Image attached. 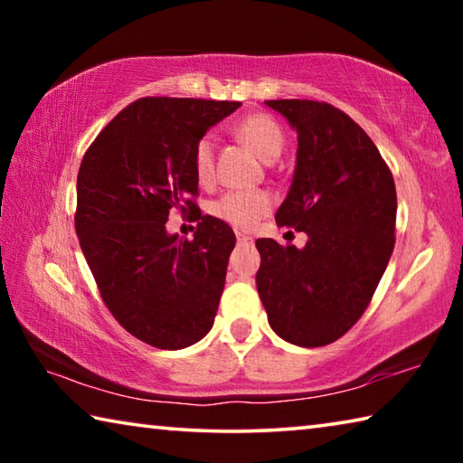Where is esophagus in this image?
Listing matches in <instances>:
<instances>
[{
	"instance_id": "1",
	"label": "esophagus",
	"mask_w": 463,
	"mask_h": 463,
	"mask_svg": "<svg viewBox=\"0 0 463 463\" xmlns=\"http://www.w3.org/2000/svg\"><path fill=\"white\" fill-rule=\"evenodd\" d=\"M237 241L241 245H250V242H253V239H250L249 234H242V232H237Z\"/></svg>"
}]
</instances>
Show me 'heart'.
<instances>
[{
    "label": "heart",
    "instance_id": "b5f03b06",
    "mask_svg": "<svg viewBox=\"0 0 463 463\" xmlns=\"http://www.w3.org/2000/svg\"><path fill=\"white\" fill-rule=\"evenodd\" d=\"M237 137H241L253 151L265 161L278 159L284 151L286 135L279 124L268 114H250L242 118L234 127ZM214 135H202L194 145L192 163L195 177L200 184H210L214 177ZM273 206V195L265 190H232L218 195L210 202V214L221 218L222 222H229L237 229H253L261 218L269 213Z\"/></svg>",
    "mask_w": 463,
    "mask_h": 463
}]
</instances>
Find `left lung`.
<instances>
[{
  "label": "left lung",
  "instance_id": "1",
  "mask_svg": "<svg viewBox=\"0 0 463 463\" xmlns=\"http://www.w3.org/2000/svg\"><path fill=\"white\" fill-rule=\"evenodd\" d=\"M298 132L294 179L276 222L307 232L304 249L257 239V292L273 331L323 347L354 326L386 271L396 187L357 122L326 101L268 99Z\"/></svg>",
  "mask_w": 463,
  "mask_h": 463
}]
</instances>
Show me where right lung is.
Instances as JSON below:
<instances>
[{
    "mask_svg": "<svg viewBox=\"0 0 463 463\" xmlns=\"http://www.w3.org/2000/svg\"><path fill=\"white\" fill-rule=\"evenodd\" d=\"M241 101L140 98L83 155L75 231L108 310L137 339L184 349L214 325L234 232L198 214L194 241L169 234L171 210L198 213L192 153Z\"/></svg>",
    "mask_w": 463,
    "mask_h": 463,
    "instance_id": "1",
    "label": "right lung"
}]
</instances>
